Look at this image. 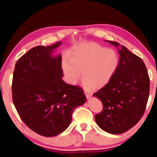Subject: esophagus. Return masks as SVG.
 Here are the masks:
<instances>
[{"mask_svg": "<svg viewBox=\"0 0 157 157\" xmlns=\"http://www.w3.org/2000/svg\"><path fill=\"white\" fill-rule=\"evenodd\" d=\"M85 95H86V98H87V99H88V100H89L90 98H91V95H90L89 94H87V93H86V92H85Z\"/></svg>", "mask_w": 157, "mask_h": 157, "instance_id": "esophagus-1", "label": "esophagus"}]
</instances>
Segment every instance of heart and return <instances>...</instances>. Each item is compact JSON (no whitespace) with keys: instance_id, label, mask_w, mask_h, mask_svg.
I'll return each mask as SVG.
<instances>
[{"instance_id":"obj_1","label":"heart","mask_w":157,"mask_h":157,"mask_svg":"<svg viewBox=\"0 0 157 157\" xmlns=\"http://www.w3.org/2000/svg\"><path fill=\"white\" fill-rule=\"evenodd\" d=\"M120 63L116 50L95 43L82 44L74 47L68 54V62L62 64L63 73L71 84L80 78L85 88L102 89L111 81Z\"/></svg>"}]
</instances>
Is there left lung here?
I'll return each instance as SVG.
<instances>
[{"mask_svg": "<svg viewBox=\"0 0 157 157\" xmlns=\"http://www.w3.org/2000/svg\"><path fill=\"white\" fill-rule=\"evenodd\" d=\"M106 41L118 48L120 63L111 81L94 94L103 105V110L95 119L102 130L120 134L142 118L150 93V78L139 57L117 42Z\"/></svg>", "mask_w": 157, "mask_h": 157, "instance_id": "left-lung-1", "label": "left lung"}]
</instances>
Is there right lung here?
<instances>
[{"label": "right lung", "mask_w": 157, "mask_h": 157, "mask_svg": "<svg viewBox=\"0 0 157 157\" xmlns=\"http://www.w3.org/2000/svg\"><path fill=\"white\" fill-rule=\"evenodd\" d=\"M61 44L33 48L16 63L13 74L12 100L18 115L46 137L64 132L74 109L86 101L82 88L63 81L62 55H53Z\"/></svg>", "instance_id": "1"}]
</instances>
